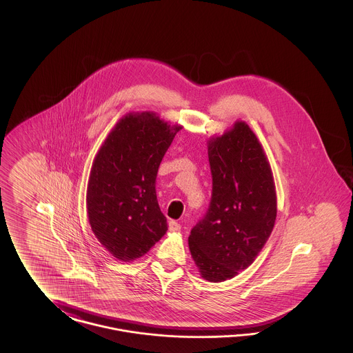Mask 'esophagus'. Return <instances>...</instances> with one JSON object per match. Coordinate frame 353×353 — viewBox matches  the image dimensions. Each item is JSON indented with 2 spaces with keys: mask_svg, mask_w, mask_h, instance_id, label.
Returning <instances> with one entry per match:
<instances>
[{
  "mask_svg": "<svg viewBox=\"0 0 353 353\" xmlns=\"http://www.w3.org/2000/svg\"><path fill=\"white\" fill-rule=\"evenodd\" d=\"M168 226L170 232H179L181 229V225L179 222H176V221H169Z\"/></svg>",
  "mask_w": 353,
  "mask_h": 353,
  "instance_id": "1",
  "label": "esophagus"
}]
</instances>
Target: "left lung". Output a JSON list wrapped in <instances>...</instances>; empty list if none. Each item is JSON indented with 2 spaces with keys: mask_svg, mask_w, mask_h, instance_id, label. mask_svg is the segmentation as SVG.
<instances>
[{
  "mask_svg": "<svg viewBox=\"0 0 353 353\" xmlns=\"http://www.w3.org/2000/svg\"><path fill=\"white\" fill-rule=\"evenodd\" d=\"M208 154L212 201L188 242L200 275L217 283L248 269L263 249L276 219V190L266 152L246 121L210 136Z\"/></svg>",
  "mask_w": 353,
  "mask_h": 353,
  "instance_id": "left-lung-1",
  "label": "left lung"
}]
</instances>
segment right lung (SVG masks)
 Masks as SVG:
<instances>
[{
	"label": "right lung",
	"mask_w": 353,
	"mask_h": 353,
	"mask_svg": "<svg viewBox=\"0 0 353 353\" xmlns=\"http://www.w3.org/2000/svg\"><path fill=\"white\" fill-rule=\"evenodd\" d=\"M181 128L153 111L128 112L92 161L85 193L88 222L101 246L118 261L143 256L168 230L157 202L156 177Z\"/></svg>",
	"instance_id": "right-lung-1"
}]
</instances>
